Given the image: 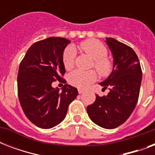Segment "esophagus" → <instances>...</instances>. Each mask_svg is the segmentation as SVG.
<instances>
[{
    "label": "esophagus",
    "mask_w": 155,
    "mask_h": 155,
    "mask_svg": "<svg viewBox=\"0 0 155 155\" xmlns=\"http://www.w3.org/2000/svg\"><path fill=\"white\" fill-rule=\"evenodd\" d=\"M84 92V90L81 89V88H78V92H79V94H82Z\"/></svg>",
    "instance_id": "esophagus-1"
}]
</instances>
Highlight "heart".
<instances>
[{
	"instance_id": "1",
	"label": "heart",
	"mask_w": 155,
	"mask_h": 155,
	"mask_svg": "<svg viewBox=\"0 0 155 155\" xmlns=\"http://www.w3.org/2000/svg\"><path fill=\"white\" fill-rule=\"evenodd\" d=\"M78 47L93 58L92 67L96 68L97 72L101 76H107L110 74L113 69V64L110 59L106 57L108 51L103 43L97 40L87 39L81 42ZM75 55V50L71 47H67L63 51L62 60L67 70H70L73 68ZM68 80L69 84L75 87L86 88L97 80V73L93 70L86 71L75 70L68 75Z\"/></svg>"
}]
</instances>
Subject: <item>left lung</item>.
<instances>
[{
	"instance_id": "obj_1",
	"label": "left lung",
	"mask_w": 155,
	"mask_h": 155,
	"mask_svg": "<svg viewBox=\"0 0 155 155\" xmlns=\"http://www.w3.org/2000/svg\"><path fill=\"white\" fill-rule=\"evenodd\" d=\"M106 43L113 56L110 75L100 83L103 89H109L107 96L96 95V101L87 107L90 119L104 129H114L130 117L139 97L142 72L139 59L127 45L112 38Z\"/></svg>"
}]
</instances>
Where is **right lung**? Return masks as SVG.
Masks as SVG:
<instances>
[{"instance_id": "right-lung-1", "label": "right lung", "mask_w": 155, "mask_h": 155, "mask_svg": "<svg viewBox=\"0 0 155 155\" xmlns=\"http://www.w3.org/2000/svg\"><path fill=\"white\" fill-rule=\"evenodd\" d=\"M70 43L64 38L41 40L28 49L19 66L18 94L21 106L29 120L42 129H51L65 118L68 105L76 98L77 88L64 84L62 92L52 83L62 78L66 71L63 52Z\"/></svg>"}]
</instances>
